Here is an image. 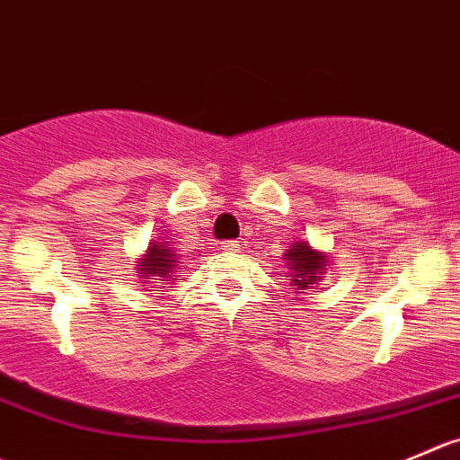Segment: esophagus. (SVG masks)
Listing matches in <instances>:
<instances>
[{"label": "esophagus", "mask_w": 460, "mask_h": 460, "mask_svg": "<svg viewBox=\"0 0 460 460\" xmlns=\"http://www.w3.org/2000/svg\"><path fill=\"white\" fill-rule=\"evenodd\" d=\"M222 247H225L226 252H238L240 243H238V240H226V243H222Z\"/></svg>", "instance_id": "esophagus-1"}]
</instances>
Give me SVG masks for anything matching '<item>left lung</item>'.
<instances>
[{"mask_svg": "<svg viewBox=\"0 0 460 460\" xmlns=\"http://www.w3.org/2000/svg\"><path fill=\"white\" fill-rule=\"evenodd\" d=\"M285 261L289 262L288 270L292 271L289 276L296 289H314L316 283L323 280L328 256L312 249L307 243H294L285 253Z\"/></svg>", "mask_w": 460, "mask_h": 460, "instance_id": "1", "label": "left lung"}]
</instances>
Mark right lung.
Instances as JSON below:
<instances>
[{"mask_svg": "<svg viewBox=\"0 0 460 460\" xmlns=\"http://www.w3.org/2000/svg\"><path fill=\"white\" fill-rule=\"evenodd\" d=\"M175 267H177V253H172L171 247H166L164 243H150L148 252L144 253V258H139L137 274H139L141 279H144V276H157L155 280H164V279H172Z\"/></svg>", "mask_w": 460, "mask_h": 460, "instance_id": "1", "label": "right lung"}]
</instances>
